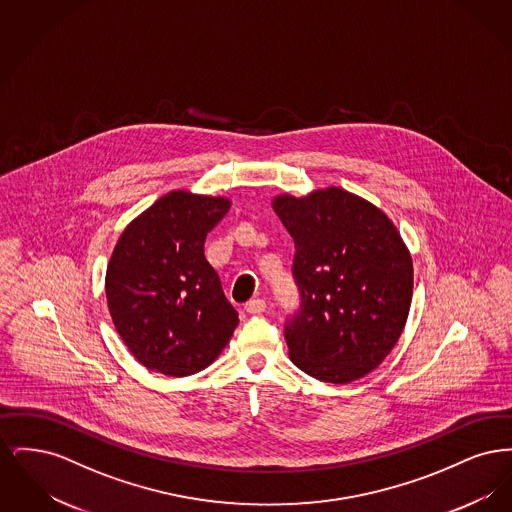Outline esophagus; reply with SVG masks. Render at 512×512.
<instances>
[{
  "label": "esophagus",
  "instance_id": "34e87169",
  "mask_svg": "<svg viewBox=\"0 0 512 512\" xmlns=\"http://www.w3.org/2000/svg\"><path fill=\"white\" fill-rule=\"evenodd\" d=\"M244 309L245 313H249V315H261L267 311V303H265V299H251L245 303Z\"/></svg>",
  "mask_w": 512,
  "mask_h": 512
}]
</instances>
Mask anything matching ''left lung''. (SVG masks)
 Returning <instances> with one entry per match:
<instances>
[{
  "instance_id": "left-lung-1",
  "label": "left lung",
  "mask_w": 512,
  "mask_h": 512,
  "mask_svg": "<svg viewBox=\"0 0 512 512\" xmlns=\"http://www.w3.org/2000/svg\"><path fill=\"white\" fill-rule=\"evenodd\" d=\"M295 244L301 309L286 322L293 365L320 382L372 372L399 340L413 299V259L390 217L341 188L276 195Z\"/></svg>"
}]
</instances>
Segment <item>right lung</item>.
<instances>
[{"label":"right lung","instance_id":"add662e5","mask_svg":"<svg viewBox=\"0 0 512 512\" xmlns=\"http://www.w3.org/2000/svg\"><path fill=\"white\" fill-rule=\"evenodd\" d=\"M228 197L172 190L132 220L105 274L115 330L147 370L172 378L211 365L232 338L238 313L205 259L207 234Z\"/></svg>","mask_w":512,"mask_h":512}]
</instances>
